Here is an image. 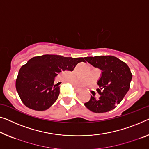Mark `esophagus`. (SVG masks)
<instances>
[{
	"instance_id": "esophagus-1",
	"label": "esophagus",
	"mask_w": 149,
	"mask_h": 149,
	"mask_svg": "<svg viewBox=\"0 0 149 149\" xmlns=\"http://www.w3.org/2000/svg\"><path fill=\"white\" fill-rule=\"evenodd\" d=\"M75 91H76V92H77V93H79V92H81V90L80 88H75Z\"/></svg>"
}]
</instances>
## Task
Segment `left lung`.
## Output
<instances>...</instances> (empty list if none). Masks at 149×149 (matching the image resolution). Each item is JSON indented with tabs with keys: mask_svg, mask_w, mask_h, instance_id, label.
Returning a JSON list of instances; mask_svg holds the SVG:
<instances>
[{
	"mask_svg": "<svg viewBox=\"0 0 149 149\" xmlns=\"http://www.w3.org/2000/svg\"><path fill=\"white\" fill-rule=\"evenodd\" d=\"M85 59L95 68L102 70L97 92L100 95L91 96L84 104L88 109L95 113H104L112 110L123 100L129 90L132 75L127 64L111 55L87 57Z\"/></svg>",
	"mask_w": 149,
	"mask_h": 149,
	"instance_id": "left-lung-1",
	"label": "left lung"
}]
</instances>
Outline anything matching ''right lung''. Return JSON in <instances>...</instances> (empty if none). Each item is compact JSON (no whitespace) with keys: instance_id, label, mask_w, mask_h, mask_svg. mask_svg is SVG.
<instances>
[{"instance_id":"add662e5","label":"right lung","mask_w":149,"mask_h":149,"mask_svg":"<svg viewBox=\"0 0 149 149\" xmlns=\"http://www.w3.org/2000/svg\"><path fill=\"white\" fill-rule=\"evenodd\" d=\"M83 57H65L57 55L34 57L20 69L16 89L21 101L31 109L43 111L58 98L59 86L54 79L64 71H73Z\"/></svg>"}]
</instances>
